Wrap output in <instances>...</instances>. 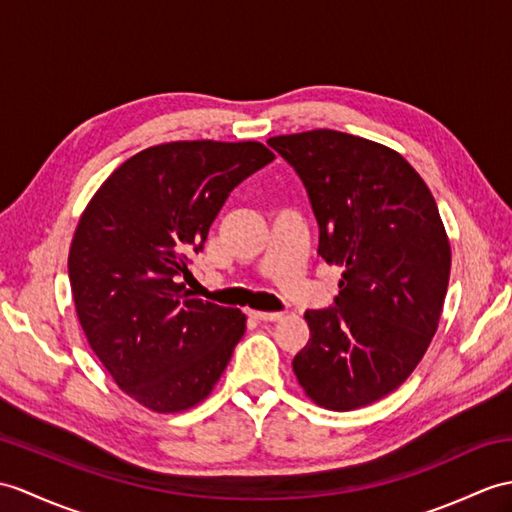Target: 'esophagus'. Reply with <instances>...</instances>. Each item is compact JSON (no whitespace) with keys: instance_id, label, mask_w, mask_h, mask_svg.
I'll return each mask as SVG.
<instances>
[{"instance_id":"obj_1","label":"esophagus","mask_w":512,"mask_h":512,"mask_svg":"<svg viewBox=\"0 0 512 512\" xmlns=\"http://www.w3.org/2000/svg\"><path fill=\"white\" fill-rule=\"evenodd\" d=\"M248 316L255 320H266V323H275V320L281 318L279 312H257V310H248Z\"/></svg>"}]
</instances>
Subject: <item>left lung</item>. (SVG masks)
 <instances>
[{
  "label": "left lung",
  "mask_w": 512,
  "mask_h": 512,
  "mask_svg": "<svg viewBox=\"0 0 512 512\" xmlns=\"http://www.w3.org/2000/svg\"><path fill=\"white\" fill-rule=\"evenodd\" d=\"M310 196L318 253L342 268L336 301L307 310L292 368L316 406L347 412L397 390L441 320L451 248L419 172L388 146L318 128L270 137Z\"/></svg>",
  "instance_id": "left-lung-1"
}]
</instances>
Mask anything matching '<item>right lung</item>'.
<instances>
[{
	"label": "right lung",
	"mask_w": 512,
	"mask_h": 512,
	"mask_svg": "<svg viewBox=\"0 0 512 512\" xmlns=\"http://www.w3.org/2000/svg\"><path fill=\"white\" fill-rule=\"evenodd\" d=\"M275 159L259 141H170L124 161L89 200L69 283L89 347L128 397L170 414L198 406L227 368L246 316L189 299L181 277L246 176Z\"/></svg>",
	"instance_id": "right-lung-1"
}]
</instances>
